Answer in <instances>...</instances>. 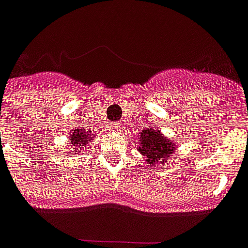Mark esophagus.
<instances>
[{
  "label": "esophagus",
  "instance_id": "1",
  "mask_svg": "<svg viewBox=\"0 0 248 248\" xmlns=\"http://www.w3.org/2000/svg\"><path fill=\"white\" fill-rule=\"evenodd\" d=\"M107 127H108V130H111V131H118V130H119V124H115V122H110Z\"/></svg>",
  "mask_w": 248,
  "mask_h": 248
}]
</instances>
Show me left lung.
I'll return each mask as SVG.
<instances>
[{
	"instance_id": "8db88e82",
	"label": "left lung",
	"mask_w": 248,
	"mask_h": 248,
	"mask_svg": "<svg viewBox=\"0 0 248 248\" xmlns=\"http://www.w3.org/2000/svg\"><path fill=\"white\" fill-rule=\"evenodd\" d=\"M140 152L146 156V163L156 164L157 161L164 160L175 151V144L172 141L163 137L159 131L152 129H146L140 133Z\"/></svg>"
}]
</instances>
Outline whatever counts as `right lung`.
Listing matches in <instances>:
<instances>
[{"instance_id": "1", "label": "right lung", "mask_w": 248, "mask_h": 248, "mask_svg": "<svg viewBox=\"0 0 248 248\" xmlns=\"http://www.w3.org/2000/svg\"><path fill=\"white\" fill-rule=\"evenodd\" d=\"M69 137H70V141H72V145L73 148L75 146H80V148H84V146L87 145V142H88L89 136L87 130H82V129H76V130L72 131V134H69ZM81 151V149H80Z\"/></svg>"}]
</instances>
